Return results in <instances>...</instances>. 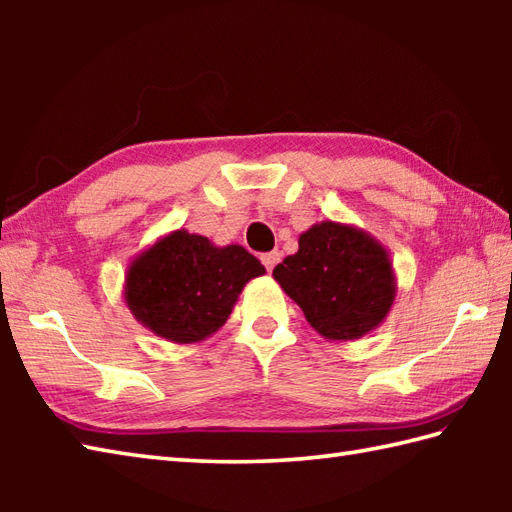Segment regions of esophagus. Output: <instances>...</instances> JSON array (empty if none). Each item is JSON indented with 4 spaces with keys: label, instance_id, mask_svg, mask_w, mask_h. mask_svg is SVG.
<instances>
[{
    "label": "esophagus",
    "instance_id": "esophagus-1",
    "mask_svg": "<svg viewBox=\"0 0 512 512\" xmlns=\"http://www.w3.org/2000/svg\"><path fill=\"white\" fill-rule=\"evenodd\" d=\"M279 259H281V255L277 253V250H273V253H264V255H262V262H264V266H266L268 270H273V268L279 264Z\"/></svg>",
    "mask_w": 512,
    "mask_h": 512
}]
</instances>
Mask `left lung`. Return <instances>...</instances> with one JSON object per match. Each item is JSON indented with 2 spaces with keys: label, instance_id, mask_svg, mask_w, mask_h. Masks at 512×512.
<instances>
[{
  "label": "left lung",
  "instance_id": "left-lung-1",
  "mask_svg": "<svg viewBox=\"0 0 512 512\" xmlns=\"http://www.w3.org/2000/svg\"><path fill=\"white\" fill-rule=\"evenodd\" d=\"M273 277L328 341H356L387 319L396 301L389 250L354 224L323 220L299 235V250Z\"/></svg>",
  "mask_w": 512,
  "mask_h": 512
}]
</instances>
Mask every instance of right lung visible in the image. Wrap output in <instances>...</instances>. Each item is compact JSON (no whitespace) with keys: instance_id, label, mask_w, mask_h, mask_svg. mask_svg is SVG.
<instances>
[{"instance_id":"obj_1","label":"right lung","mask_w":512,"mask_h":512,"mask_svg":"<svg viewBox=\"0 0 512 512\" xmlns=\"http://www.w3.org/2000/svg\"><path fill=\"white\" fill-rule=\"evenodd\" d=\"M266 268L244 246H215L184 228L129 262L123 299L138 323L171 343H200L222 328L250 279Z\"/></svg>"}]
</instances>
